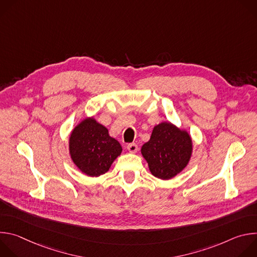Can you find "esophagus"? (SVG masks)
<instances>
[{"mask_svg":"<svg viewBox=\"0 0 257 257\" xmlns=\"http://www.w3.org/2000/svg\"><path fill=\"white\" fill-rule=\"evenodd\" d=\"M127 150L129 151V153L135 154V153L138 151V146H137V144H135V143H130V144L127 145Z\"/></svg>","mask_w":257,"mask_h":257,"instance_id":"esophagus-1","label":"esophagus"}]
</instances>
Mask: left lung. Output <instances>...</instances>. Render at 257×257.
<instances>
[{
    "label": "left lung",
    "mask_w": 257,
    "mask_h": 257,
    "mask_svg": "<svg viewBox=\"0 0 257 257\" xmlns=\"http://www.w3.org/2000/svg\"><path fill=\"white\" fill-rule=\"evenodd\" d=\"M193 142L190 134L171 122H162L153 129L151 139L141 148V155L155 177L170 180L190 162Z\"/></svg>",
    "instance_id": "obj_1"
}]
</instances>
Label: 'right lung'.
I'll list each match as a JSON object with an SVG mask.
<instances>
[{"label":"right lung","mask_w":257,"mask_h":257,"mask_svg":"<svg viewBox=\"0 0 257 257\" xmlns=\"http://www.w3.org/2000/svg\"><path fill=\"white\" fill-rule=\"evenodd\" d=\"M122 154L117 139L94 117L81 120L70 133L69 155L72 162L85 175L99 177L106 173Z\"/></svg>","instance_id":"obj_1"}]
</instances>
